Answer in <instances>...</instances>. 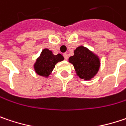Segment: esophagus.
I'll use <instances>...</instances> for the list:
<instances>
[{"label": "esophagus", "mask_w": 126, "mask_h": 126, "mask_svg": "<svg viewBox=\"0 0 126 126\" xmlns=\"http://www.w3.org/2000/svg\"><path fill=\"white\" fill-rule=\"evenodd\" d=\"M63 56H64V57L65 59H67L68 58V54L67 53H64V54H63Z\"/></svg>", "instance_id": "34e87169"}]
</instances>
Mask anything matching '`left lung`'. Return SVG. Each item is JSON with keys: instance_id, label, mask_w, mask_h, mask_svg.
<instances>
[{"instance_id": "left-lung-1", "label": "left lung", "mask_w": 126, "mask_h": 126, "mask_svg": "<svg viewBox=\"0 0 126 126\" xmlns=\"http://www.w3.org/2000/svg\"><path fill=\"white\" fill-rule=\"evenodd\" d=\"M73 64L77 76L85 80H90L99 71L100 61L97 55L83 46L74 51V55L69 58Z\"/></svg>"}]
</instances>
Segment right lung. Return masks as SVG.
<instances>
[{"label": "right lung", "mask_w": 126, "mask_h": 126, "mask_svg": "<svg viewBox=\"0 0 126 126\" xmlns=\"http://www.w3.org/2000/svg\"><path fill=\"white\" fill-rule=\"evenodd\" d=\"M63 60L64 57L61 54L54 55L49 49H44L33 64L35 72L40 76L48 77L56 64Z\"/></svg>", "instance_id": "add662e5"}]
</instances>
